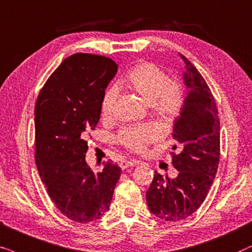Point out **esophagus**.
Returning <instances> with one entry per match:
<instances>
[{
	"instance_id": "esophagus-1",
	"label": "esophagus",
	"mask_w": 252,
	"mask_h": 252,
	"mask_svg": "<svg viewBox=\"0 0 252 252\" xmlns=\"http://www.w3.org/2000/svg\"><path fill=\"white\" fill-rule=\"evenodd\" d=\"M137 161H135V160H122L120 162V167L122 169H126V168H130V167H133V166H136L137 165Z\"/></svg>"
}]
</instances>
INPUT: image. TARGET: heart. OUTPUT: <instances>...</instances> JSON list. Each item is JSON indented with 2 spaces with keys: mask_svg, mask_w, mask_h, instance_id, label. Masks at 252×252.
Here are the masks:
<instances>
[{
  "mask_svg": "<svg viewBox=\"0 0 252 252\" xmlns=\"http://www.w3.org/2000/svg\"><path fill=\"white\" fill-rule=\"evenodd\" d=\"M124 84L149 103L151 110L160 122L172 123L182 112L184 90L180 82L169 78L167 73L152 62H140L126 73ZM117 89L110 87L103 94L101 113L110 116L115 108ZM158 138V130L153 126H129L117 136V143L131 152L142 153Z\"/></svg>",
  "mask_w": 252,
  "mask_h": 252,
  "instance_id": "obj_1",
  "label": "heart"
}]
</instances>
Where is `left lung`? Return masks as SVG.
Here are the masks:
<instances>
[{
	"instance_id": "1",
	"label": "left lung",
	"mask_w": 252,
	"mask_h": 252,
	"mask_svg": "<svg viewBox=\"0 0 252 252\" xmlns=\"http://www.w3.org/2000/svg\"><path fill=\"white\" fill-rule=\"evenodd\" d=\"M184 82L187 96L175 120L172 163L179 175L162 176L156 170L146 192L147 206L165 221H180L196 212L205 200L220 160V121L216 99L209 85L187 58ZM176 148L179 152H173Z\"/></svg>"
}]
</instances>
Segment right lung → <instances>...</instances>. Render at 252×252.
<instances>
[{
  "label": "right lung",
  "instance_id": "1",
  "mask_svg": "<svg viewBox=\"0 0 252 252\" xmlns=\"http://www.w3.org/2000/svg\"><path fill=\"white\" fill-rule=\"evenodd\" d=\"M116 71V63L105 56L73 54L49 76L35 102L36 168L55 206L76 222L100 219L120 179L121 168L110 160L99 172L85 161L86 138L99 122Z\"/></svg>",
  "mask_w": 252,
  "mask_h": 252
}]
</instances>
